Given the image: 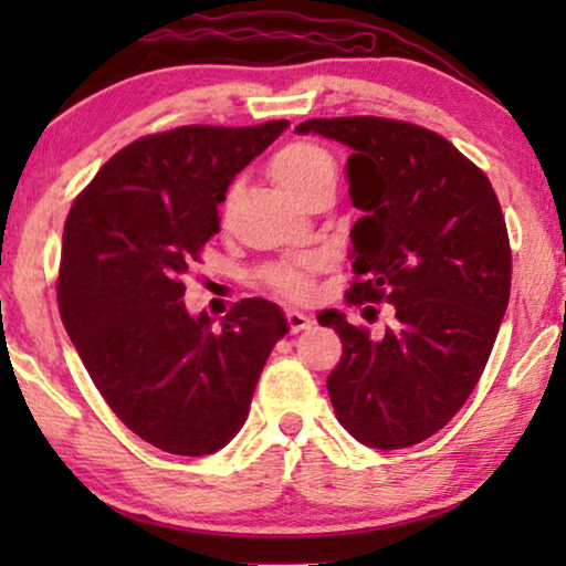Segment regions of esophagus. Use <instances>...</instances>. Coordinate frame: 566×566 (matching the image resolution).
<instances>
[{
    "instance_id": "obj_1",
    "label": "esophagus",
    "mask_w": 566,
    "mask_h": 566,
    "mask_svg": "<svg viewBox=\"0 0 566 566\" xmlns=\"http://www.w3.org/2000/svg\"><path fill=\"white\" fill-rule=\"evenodd\" d=\"M285 319H289V329L296 335V332H304L312 327V316L304 314V312H296V308H291V312H285Z\"/></svg>"
}]
</instances>
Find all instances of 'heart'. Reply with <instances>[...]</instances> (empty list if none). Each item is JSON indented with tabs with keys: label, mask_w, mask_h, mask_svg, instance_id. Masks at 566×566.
<instances>
[{
	"label": "heart",
	"mask_w": 566,
	"mask_h": 566,
	"mask_svg": "<svg viewBox=\"0 0 566 566\" xmlns=\"http://www.w3.org/2000/svg\"><path fill=\"white\" fill-rule=\"evenodd\" d=\"M270 177L289 192L293 200H301L308 190L322 182H335V159L314 144H289L270 159ZM316 258H301L293 262H277L268 268L262 277L270 289L289 298H301L308 293V275L314 273Z\"/></svg>",
	"instance_id": "heart-1"
}]
</instances>
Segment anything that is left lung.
<instances>
[{
    "mask_svg": "<svg viewBox=\"0 0 566 566\" xmlns=\"http://www.w3.org/2000/svg\"><path fill=\"white\" fill-rule=\"evenodd\" d=\"M296 130L353 151L347 192L363 216L350 231L358 281L347 298L394 308L381 337L337 308L322 312L343 339L327 378L332 407L363 446H415L474 391L505 316L513 260L500 200L451 142L412 123L355 115Z\"/></svg>",
    "mask_w": 566,
    "mask_h": 566,
    "instance_id": "8db88e82",
    "label": "left lung"
}]
</instances>
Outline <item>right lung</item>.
<instances>
[{
    "label": "right lung",
    "mask_w": 566,
    "mask_h": 566,
    "mask_svg": "<svg viewBox=\"0 0 566 566\" xmlns=\"http://www.w3.org/2000/svg\"><path fill=\"white\" fill-rule=\"evenodd\" d=\"M289 120L182 126L120 149L74 200L64 227L59 312L118 420L159 451L208 455L242 430L270 350L289 322L244 298L213 329L185 283L219 231L234 177Z\"/></svg>",
    "instance_id": "obj_1"
}]
</instances>
